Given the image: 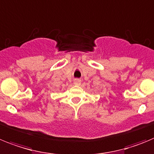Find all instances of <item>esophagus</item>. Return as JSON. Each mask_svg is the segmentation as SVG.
<instances>
[{"instance_id": "1", "label": "esophagus", "mask_w": 154, "mask_h": 154, "mask_svg": "<svg viewBox=\"0 0 154 154\" xmlns=\"http://www.w3.org/2000/svg\"><path fill=\"white\" fill-rule=\"evenodd\" d=\"M81 81L80 80V79H74V81H73V84L75 85H81Z\"/></svg>"}]
</instances>
